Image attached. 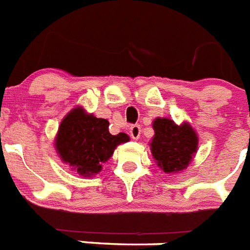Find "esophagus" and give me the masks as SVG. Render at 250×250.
Masks as SVG:
<instances>
[{
	"mask_svg": "<svg viewBox=\"0 0 250 250\" xmlns=\"http://www.w3.org/2000/svg\"><path fill=\"white\" fill-rule=\"evenodd\" d=\"M129 135H131V137L133 138V140H137V138L140 137V135H141V127L137 125H132L131 128H129Z\"/></svg>",
	"mask_w": 250,
	"mask_h": 250,
	"instance_id": "34e87169",
	"label": "esophagus"
}]
</instances>
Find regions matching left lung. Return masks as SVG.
<instances>
[{
	"label": "left lung",
	"mask_w": 250,
	"mask_h": 250,
	"mask_svg": "<svg viewBox=\"0 0 250 250\" xmlns=\"http://www.w3.org/2000/svg\"><path fill=\"white\" fill-rule=\"evenodd\" d=\"M155 135L150 150L157 167L165 174L183 171L198 150V135L188 122L177 125L173 119L157 117L152 122Z\"/></svg>",
	"instance_id": "left-lung-1"
}]
</instances>
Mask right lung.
<instances>
[{
    "instance_id": "obj_1",
    "label": "right lung",
    "mask_w": 250,
    "mask_h": 250,
    "mask_svg": "<svg viewBox=\"0 0 250 250\" xmlns=\"http://www.w3.org/2000/svg\"><path fill=\"white\" fill-rule=\"evenodd\" d=\"M128 141V135L123 132L112 135L106 119L96 118L79 105L61 122L54 148L71 170L86 178L100 173L103 164L112 157L117 146Z\"/></svg>"
}]
</instances>
